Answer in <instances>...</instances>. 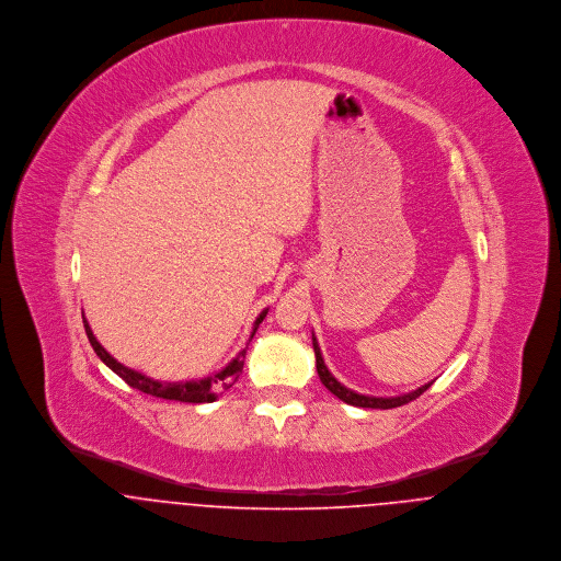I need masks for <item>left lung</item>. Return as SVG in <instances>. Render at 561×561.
<instances>
[{
	"label": "left lung",
	"mask_w": 561,
	"mask_h": 561,
	"mask_svg": "<svg viewBox=\"0 0 561 561\" xmlns=\"http://www.w3.org/2000/svg\"><path fill=\"white\" fill-rule=\"evenodd\" d=\"M313 350H316V365H318L321 385H323L332 396H336L339 400L345 401V403H350V405H358V408H380V410L398 408V405H403V403H408V401L416 400V398H419L421 393H425V391L430 389V385H432V382H427V385L419 387L416 391L403 393V396H398V398H369V396H360V393H354L352 389H345V387L328 371V367H325V363H323V358H321V350L320 345H318L316 334H313Z\"/></svg>",
	"instance_id": "left-lung-1"
}]
</instances>
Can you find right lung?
Returning a JSON list of instances; mask_svg holds the SVG:
<instances>
[{
    "label": "right lung",
    "mask_w": 561,
    "mask_h": 561,
    "mask_svg": "<svg viewBox=\"0 0 561 561\" xmlns=\"http://www.w3.org/2000/svg\"><path fill=\"white\" fill-rule=\"evenodd\" d=\"M267 316V309L256 318L254 321V328H252V334L256 332L259 323L263 321V318ZM83 318V316H81ZM83 328H85V334H88V341L92 345V350L96 352V356L116 374L121 376L129 387L147 393V396H153V398H161V400H174V401H187V403H205V401H214L218 398V391H227L233 387V382L240 378L241 369H243V358H245V350H241L240 354L222 369L218 371L216 376H209V378H203V380H190V382H158L153 378H147L142 376L140 371H134L125 365H121L114 356H110L105 352V347L96 341V336L92 334L88 321L83 318ZM250 334V339H252Z\"/></svg>",
    "instance_id": "obj_1"
}]
</instances>
